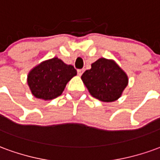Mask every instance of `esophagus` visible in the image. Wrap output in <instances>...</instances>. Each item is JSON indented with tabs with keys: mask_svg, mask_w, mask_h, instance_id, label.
<instances>
[{
	"mask_svg": "<svg viewBox=\"0 0 160 160\" xmlns=\"http://www.w3.org/2000/svg\"><path fill=\"white\" fill-rule=\"evenodd\" d=\"M83 72H84V69H78V70H77V73H78V75H79V76H80V75H81V74L83 73Z\"/></svg>",
	"mask_w": 160,
	"mask_h": 160,
	"instance_id": "34e87169",
	"label": "esophagus"
}]
</instances>
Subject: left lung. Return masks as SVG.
Here are the masks:
<instances>
[{"label":"left lung","mask_w":160,"mask_h":160,"mask_svg":"<svg viewBox=\"0 0 160 160\" xmlns=\"http://www.w3.org/2000/svg\"><path fill=\"white\" fill-rule=\"evenodd\" d=\"M81 79L92 97L103 102L119 98L128 85V76L117 63L100 58L85 71Z\"/></svg>","instance_id":"left-lung-1"}]
</instances>
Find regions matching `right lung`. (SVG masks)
<instances>
[{
  "instance_id": "right-lung-1",
  "label": "right lung",
  "mask_w": 160,
  "mask_h": 160,
  "mask_svg": "<svg viewBox=\"0 0 160 160\" xmlns=\"http://www.w3.org/2000/svg\"><path fill=\"white\" fill-rule=\"evenodd\" d=\"M76 74L73 66L55 57L34 68L28 74L27 82L35 97L50 100L62 93L67 83Z\"/></svg>"
}]
</instances>
